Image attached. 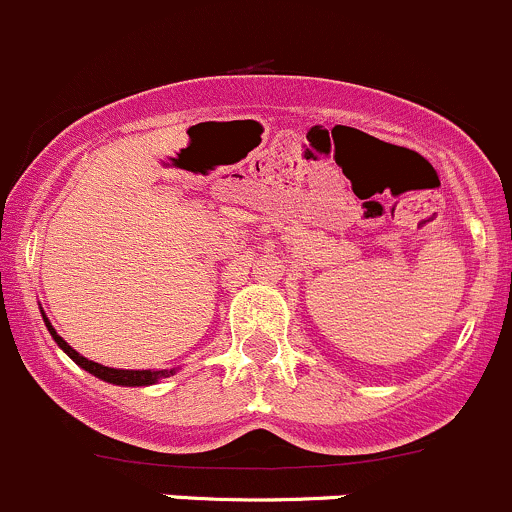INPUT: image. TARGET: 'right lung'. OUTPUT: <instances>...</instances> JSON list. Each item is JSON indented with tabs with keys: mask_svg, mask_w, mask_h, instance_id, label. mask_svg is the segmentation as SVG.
Here are the masks:
<instances>
[{
	"mask_svg": "<svg viewBox=\"0 0 512 512\" xmlns=\"http://www.w3.org/2000/svg\"><path fill=\"white\" fill-rule=\"evenodd\" d=\"M44 323H46V328H49L51 337L56 340V345H59L61 350L66 352V355L71 357L78 367H83V370L91 372L93 377L103 379V382L120 384V387H147V384H155V382H160V379L175 374V370H113V367H103V365H98V362L86 360L83 355H78V352L73 350V347L68 345V342L63 340L59 333H56L54 325L49 323V318H46V315H44Z\"/></svg>",
	"mask_w": 512,
	"mask_h": 512,
	"instance_id": "1",
	"label": "right lung"
}]
</instances>
